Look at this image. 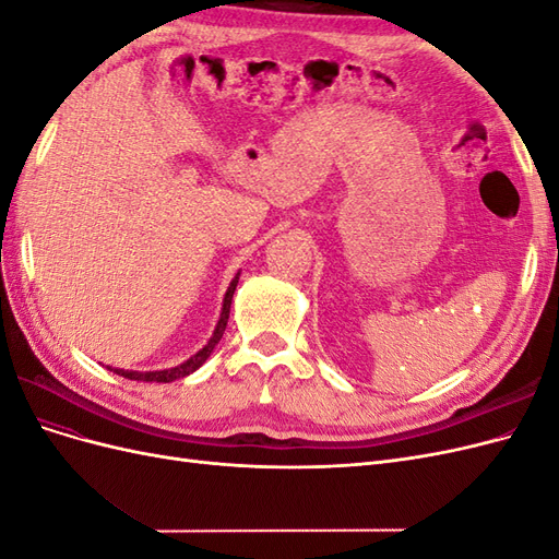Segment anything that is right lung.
Segmentation results:
<instances>
[{"label": "right lung", "mask_w": 559, "mask_h": 559, "mask_svg": "<svg viewBox=\"0 0 559 559\" xmlns=\"http://www.w3.org/2000/svg\"><path fill=\"white\" fill-rule=\"evenodd\" d=\"M238 280H240V273L235 275V280H233L230 286H228L226 298H224V308H222V319H218V324H216V329H214V335L210 337V343H207L205 347H202L198 354H193V357H191L189 361H183L181 366L167 368V370H148V373H138V370H121V368H114V373L123 376V378H128V380H138V382H173V380L191 376L193 370H198L202 364L207 361V357L212 354V349L216 347V343L222 341V335H224L226 324H228L230 300H233V294H235V286H238Z\"/></svg>", "instance_id": "add662e5"}]
</instances>
